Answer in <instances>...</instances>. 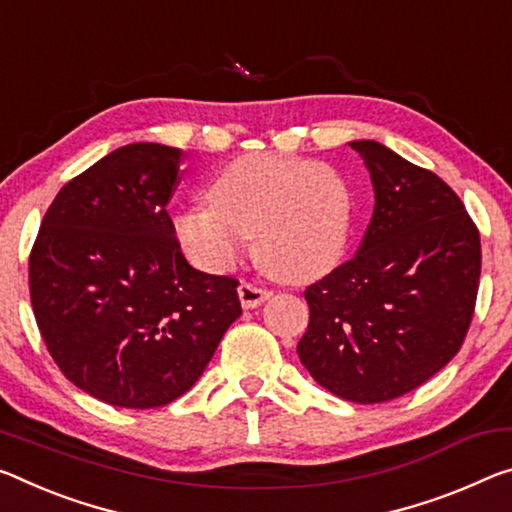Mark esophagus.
<instances>
[{
    "label": "esophagus",
    "instance_id": "34e87169",
    "mask_svg": "<svg viewBox=\"0 0 512 512\" xmlns=\"http://www.w3.org/2000/svg\"><path fill=\"white\" fill-rule=\"evenodd\" d=\"M271 296H273V291L255 287V285H250V282H241L239 285V300L246 310H253V307L262 305L264 300H269Z\"/></svg>",
    "mask_w": 512,
    "mask_h": 512
}]
</instances>
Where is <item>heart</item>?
<instances>
[{
    "mask_svg": "<svg viewBox=\"0 0 512 512\" xmlns=\"http://www.w3.org/2000/svg\"><path fill=\"white\" fill-rule=\"evenodd\" d=\"M207 198L175 216L177 241L205 271L232 269L253 234L266 273L310 282L335 269L351 234V186L310 159L243 154L212 177Z\"/></svg>",
    "mask_w": 512,
    "mask_h": 512,
    "instance_id": "heart-1",
    "label": "heart"
}]
</instances>
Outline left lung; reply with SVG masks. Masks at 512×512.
<instances>
[{
    "label": "left lung",
    "instance_id": "1",
    "mask_svg": "<svg viewBox=\"0 0 512 512\" xmlns=\"http://www.w3.org/2000/svg\"><path fill=\"white\" fill-rule=\"evenodd\" d=\"M376 193L358 255L305 289L298 358L339 399L385 403L460 351L481 278V237L431 170L378 141H353Z\"/></svg>",
    "mask_w": 512,
    "mask_h": 512
}]
</instances>
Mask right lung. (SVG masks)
Returning a JSON list of instances; mask_svg holds the SVG:
<instances>
[{"label":"right lung","mask_w":512,"mask_h":512,"mask_svg":"<svg viewBox=\"0 0 512 512\" xmlns=\"http://www.w3.org/2000/svg\"><path fill=\"white\" fill-rule=\"evenodd\" d=\"M182 150L132 143L70 180L29 257L45 346L70 383L148 410L196 385L239 319V282L186 262L166 205Z\"/></svg>","instance_id":"obj_1"}]
</instances>
